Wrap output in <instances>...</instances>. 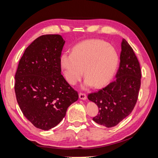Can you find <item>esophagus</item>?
<instances>
[{
	"instance_id": "obj_1",
	"label": "esophagus",
	"mask_w": 158,
	"mask_h": 158,
	"mask_svg": "<svg viewBox=\"0 0 158 158\" xmlns=\"http://www.w3.org/2000/svg\"><path fill=\"white\" fill-rule=\"evenodd\" d=\"M79 98L81 99H83V100H85V99H86V98H87L86 94H85L84 93H79Z\"/></svg>"
}]
</instances>
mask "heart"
<instances>
[{"label":"heart","mask_w":158,"mask_h":158,"mask_svg":"<svg viewBox=\"0 0 158 158\" xmlns=\"http://www.w3.org/2000/svg\"><path fill=\"white\" fill-rule=\"evenodd\" d=\"M116 50L103 40L91 39L76 45L71 54L61 56V65L67 81L71 85L78 82L84 74V86L102 87L110 81L118 65Z\"/></svg>","instance_id":"obj_1"}]
</instances>
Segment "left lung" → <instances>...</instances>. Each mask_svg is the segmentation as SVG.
<instances>
[{"label": "left lung", "instance_id": "left-lung-1", "mask_svg": "<svg viewBox=\"0 0 158 158\" xmlns=\"http://www.w3.org/2000/svg\"><path fill=\"white\" fill-rule=\"evenodd\" d=\"M141 77L138 59L131 45L122 39L116 79L105 88L88 95V99L99 108V114L93 117V121L110 128L128 116L138 99Z\"/></svg>", "mask_w": 158, "mask_h": 158}]
</instances>
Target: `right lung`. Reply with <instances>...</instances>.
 Instances as JSON below:
<instances>
[{"label": "right lung", "mask_w": 158, "mask_h": 158, "mask_svg": "<svg viewBox=\"0 0 158 158\" xmlns=\"http://www.w3.org/2000/svg\"><path fill=\"white\" fill-rule=\"evenodd\" d=\"M65 41L59 34L38 37L25 49L15 74L16 100L34 127L48 131L65 116L78 93L61 74Z\"/></svg>", "instance_id": "1"}]
</instances>
